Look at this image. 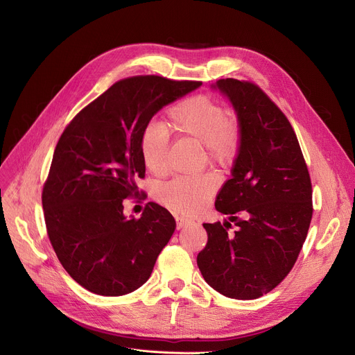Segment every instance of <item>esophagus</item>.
Masks as SVG:
<instances>
[{
  "instance_id": "obj_1",
  "label": "esophagus",
  "mask_w": 355,
  "mask_h": 355,
  "mask_svg": "<svg viewBox=\"0 0 355 355\" xmlns=\"http://www.w3.org/2000/svg\"><path fill=\"white\" fill-rule=\"evenodd\" d=\"M190 223H192V220L184 219V217H180V216H176V229H178V230L186 227V226L190 225Z\"/></svg>"
}]
</instances>
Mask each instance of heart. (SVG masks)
I'll list each match as a JSON object with an SVG mask.
<instances>
[{"mask_svg": "<svg viewBox=\"0 0 355 355\" xmlns=\"http://www.w3.org/2000/svg\"><path fill=\"white\" fill-rule=\"evenodd\" d=\"M165 128L179 138L202 144L209 162L220 168H230L240 153L243 129L236 111L223 106L207 95H193L176 102L168 112ZM168 133L160 125H150L141 138V156L145 168L160 176L168 169ZM220 179L207 172L193 178H176L157 190V199L169 209L196 214L202 211L217 192Z\"/></svg>", "mask_w": 355, "mask_h": 355, "instance_id": "b5f03b06", "label": "heart"}]
</instances>
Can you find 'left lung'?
Here are the masks:
<instances>
[{"mask_svg":"<svg viewBox=\"0 0 355 355\" xmlns=\"http://www.w3.org/2000/svg\"><path fill=\"white\" fill-rule=\"evenodd\" d=\"M241 121L243 141L232 179L216 199L229 222L205 223L198 266L220 294L253 300L291 271L313 217V189L295 132L267 94L250 80L219 79Z\"/></svg>","mask_w":355,"mask_h":355,"instance_id":"8db88e82","label":"left lung"}]
</instances>
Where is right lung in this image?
Listing matches in <instances>:
<instances>
[{
	"label": "right lung",
	"instance_id": "1",
	"mask_svg": "<svg viewBox=\"0 0 355 355\" xmlns=\"http://www.w3.org/2000/svg\"><path fill=\"white\" fill-rule=\"evenodd\" d=\"M198 80L138 75L118 80L64 129L42 189L46 233L68 275L91 293L118 297L148 282L176 223L157 203L126 219L123 199L144 192L141 138L165 105Z\"/></svg>",
	"mask_w": 355,
	"mask_h": 355
}]
</instances>
